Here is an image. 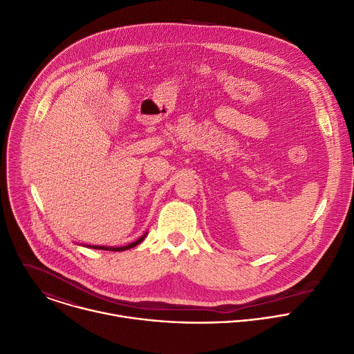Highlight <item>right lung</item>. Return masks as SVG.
<instances>
[{
  "label": "right lung",
  "mask_w": 354,
  "mask_h": 354,
  "mask_svg": "<svg viewBox=\"0 0 354 354\" xmlns=\"http://www.w3.org/2000/svg\"><path fill=\"white\" fill-rule=\"evenodd\" d=\"M145 237H147V234H145V236H142V237H140V239H138L136 241H133V243L128 244V245H124V247H104V245H91V248H96V250H106V251H124V250H129V248H132V247L138 245L139 243H142Z\"/></svg>",
  "instance_id": "1"
}]
</instances>
